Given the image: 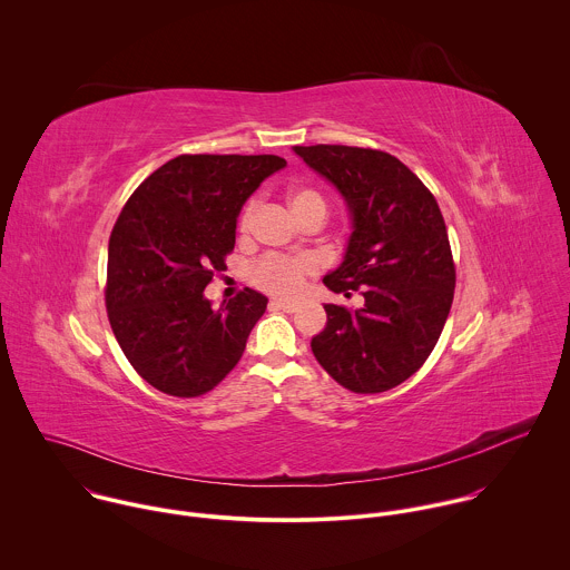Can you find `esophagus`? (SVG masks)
I'll list each match as a JSON object with an SVG mask.
<instances>
[{
	"mask_svg": "<svg viewBox=\"0 0 570 570\" xmlns=\"http://www.w3.org/2000/svg\"><path fill=\"white\" fill-rule=\"evenodd\" d=\"M269 307L272 309H283V312H296L298 303L296 301H285V298H272Z\"/></svg>",
	"mask_w": 570,
	"mask_h": 570,
	"instance_id": "34e87169",
	"label": "esophagus"
}]
</instances>
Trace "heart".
<instances>
[{
    "label": "heart",
    "mask_w": 570,
    "mask_h": 570,
    "mask_svg": "<svg viewBox=\"0 0 570 570\" xmlns=\"http://www.w3.org/2000/svg\"><path fill=\"white\" fill-rule=\"evenodd\" d=\"M289 203L292 209L298 214L307 212V209H325L327 212V203L325 198L312 188H296L289 194ZM254 212H256V200H247L238 214V229L240 232H249L252 220H254ZM316 272V261L312 256H287V254H267L261 261H256L252 265V283L265 292L272 294H294L303 287L305 278L309 274Z\"/></svg>",
    "instance_id": "obj_1"
}]
</instances>
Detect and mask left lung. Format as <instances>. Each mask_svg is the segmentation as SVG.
Listing matches in <instances>:
<instances>
[{"mask_svg":"<svg viewBox=\"0 0 570 570\" xmlns=\"http://www.w3.org/2000/svg\"><path fill=\"white\" fill-rule=\"evenodd\" d=\"M294 153L338 188L354 218L345 261L323 283L365 298L356 312L325 305L312 352L354 393L393 389L424 365L453 303L455 265L438 200L389 153L325 144Z\"/></svg>","mask_w":570,"mask_h":570,"instance_id":"1","label":"left lung"}]
</instances>
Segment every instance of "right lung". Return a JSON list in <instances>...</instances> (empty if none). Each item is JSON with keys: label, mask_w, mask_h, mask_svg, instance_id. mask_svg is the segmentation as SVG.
<instances>
[{"label": "right lung", "mask_w": 570, "mask_h": 570, "mask_svg": "<svg viewBox=\"0 0 570 570\" xmlns=\"http://www.w3.org/2000/svg\"><path fill=\"white\" fill-rule=\"evenodd\" d=\"M285 164L276 155H181L124 205L108 243L106 309L126 358L155 389L196 397L240 361L267 298L245 287L214 312L203 289L225 269L243 203Z\"/></svg>", "instance_id": "obj_1"}]
</instances>
